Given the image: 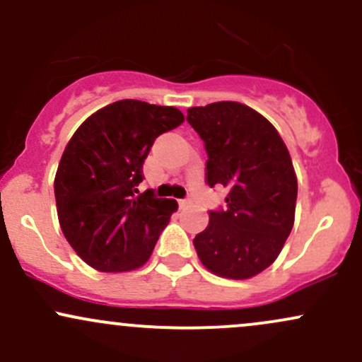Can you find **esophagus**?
I'll return each mask as SVG.
<instances>
[{
  "instance_id": "esophagus-1",
  "label": "esophagus",
  "mask_w": 362,
  "mask_h": 362,
  "mask_svg": "<svg viewBox=\"0 0 362 362\" xmlns=\"http://www.w3.org/2000/svg\"><path fill=\"white\" fill-rule=\"evenodd\" d=\"M178 204H180V207H185V206L192 204V201H190L189 197H187V199H180V201H178Z\"/></svg>"
}]
</instances>
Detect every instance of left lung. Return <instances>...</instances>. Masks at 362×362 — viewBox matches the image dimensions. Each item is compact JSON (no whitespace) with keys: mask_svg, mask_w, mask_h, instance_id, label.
<instances>
[{"mask_svg":"<svg viewBox=\"0 0 362 362\" xmlns=\"http://www.w3.org/2000/svg\"><path fill=\"white\" fill-rule=\"evenodd\" d=\"M187 122L204 141L207 185L228 189L226 207L209 211L195 235L199 259L228 279L257 276L293 230L298 182L288 148L267 119L238 102L192 107Z\"/></svg>","mask_w":362,"mask_h":362,"instance_id":"left-lung-1","label":"left lung"}]
</instances>
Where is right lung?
I'll use <instances>...</instances> for the list:
<instances>
[{
	"mask_svg": "<svg viewBox=\"0 0 362 362\" xmlns=\"http://www.w3.org/2000/svg\"><path fill=\"white\" fill-rule=\"evenodd\" d=\"M184 122L175 107L119 100L78 127L54 180L57 216L66 240L102 272L138 269L151 255L175 199L139 194L143 165L160 134Z\"/></svg>",
	"mask_w": 362,
	"mask_h": 362,
	"instance_id": "1",
	"label": "right lung"
}]
</instances>
